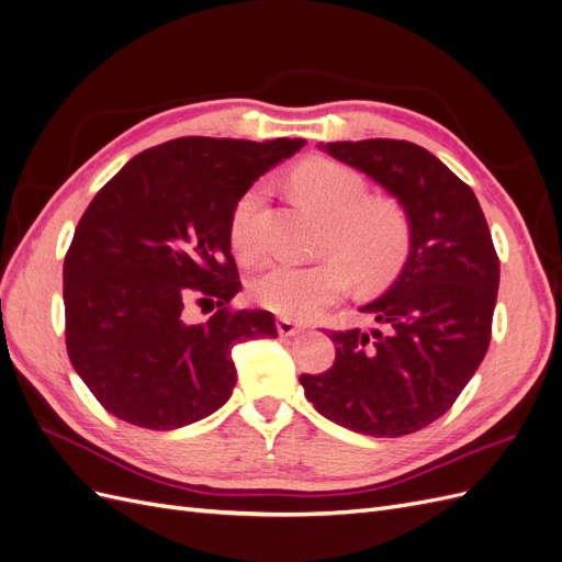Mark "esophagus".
Listing matches in <instances>:
<instances>
[{"instance_id":"1","label":"esophagus","mask_w":562,"mask_h":562,"mask_svg":"<svg viewBox=\"0 0 562 562\" xmlns=\"http://www.w3.org/2000/svg\"><path fill=\"white\" fill-rule=\"evenodd\" d=\"M277 330H279L281 337H293V335H297L302 328L297 326L295 321L285 318V316H279V318H277Z\"/></svg>"}]
</instances>
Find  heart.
<instances>
[{"mask_svg":"<svg viewBox=\"0 0 562 562\" xmlns=\"http://www.w3.org/2000/svg\"><path fill=\"white\" fill-rule=\"evenodd\" d=\"M297 194L328 217L323 250L316 262L277 260L250 279V297L260 307L291 316L314 318L347 293L351 274L363 285H378L394 277L411 250V220L394 201L366 199V182L347 166L330 159H312L293 171ZM265 184L258 182L234 203L229 217V246L241 262L262 252L258 213Z\"/></svg>","mask_w":562,"mask_h":562,"instance_id":"obj_1","label":"heart"}]
</instances>
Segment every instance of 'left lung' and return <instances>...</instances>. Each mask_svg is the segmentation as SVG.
I'll list each match as a JSON object with an SVG mask.
<instances>
[{
  "label": "left lung",
  "mask_w": 562,
  "mask_h": 562,
  "mask_svg": "<svg viewBox=\"0 0 562 562\" xmlns=\"http://www.w3.org/2000/svg\"><path fill=\"white\" fill-rule=\"evenodd\" d=\"M394 194L411 220L396 281L361 312L378 330H333L335 363L300 384L339 427L396 438L446 415L490 347L499 258L467 182L407 140L321 145Z\"/></svg>",
  "instance_id": "obj_1"
}]
</instances>
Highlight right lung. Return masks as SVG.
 I'll return each mask as SVG.
<instances>
[{
  "instance_id": "obj_1",
  "label": "right lung",
  "mask_w": 562,
  "mask_h": 562,
  "mask_svg": "<svg viewBox=\"0 0 562 562\" xmlns=\"http://www.w3.org/2000/svg\"><path fill=\"white\" fill-rule=\"evenodd\" d=\"M302 138L168 140L133 157L83 211L63 265L65 345L114 417L171 431L223 407L232 347L277 337L271 312L232 310L234 203ZM187 301L214 316L187 324Z\"/></svg>"
}]
</instances>
